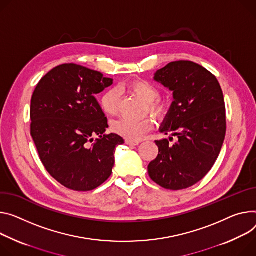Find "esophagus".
<instances>
[{
    "mask_svg": "<svg viewBox=\"0 0 256 256\" xmlns=\"http://www.w3.org/2000/svg\"><path fill=\"white\" fill-rule=\"evenodd\" d=\"M126 145H130V146H136L140 144V142L138 141H130V140H126Z\"/></svg>",
    "mask_w": 256,
    "mask_h": 256,
    "instance_id": "34e87169",
    "label": "esophagus"
}]
</instances>
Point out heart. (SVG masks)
Returning a JSON list of instances; mask_svg holds the SVG:
<instances>
[{
    "label": "heart",
    "instance_id": "1",
    "mask_svg": "<svg viewBox=\"0 0 256 256\" xmlns=\"http://www.w3.org/2000/svg\"><path fill=\"white\" fill-rule=\"evenodd\" d=\"M128 88L136 96L147 102L149 111L162 120L170 112V102L168 99L159 97V90L151 82L144 80H136L128 84ZM100 106L102 110L109 116L118 114L120 108V92L118 90L111 88L106 90L100 99ZM154 128L152 118H147L141 120L130 118H120L112 124V130L122 136L126 140L138 141Z\"/></svg>",
    "mask_w": 256,
    "mask_h": 256
}]
</instances>
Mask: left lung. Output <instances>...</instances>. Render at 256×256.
<instances>
[{
  "label": "left lung",
  "mask_w": 256,
  "mask_h": 256,
  "mask_svg": "<svg viewBox=\"0 0 256 256\" xmlns=\"http://www.w3.org/2000/svg\"><path fill=\"white\" fill-rule=\"evenodd\" d=\"M154 80L174 92V102L160 132L178 138L155 141L158 155L148 166L153 182L182 190L201 180L216 164L226 130L224 94L216 78L192 61H174Z\"/></svg>",
  "instance_id": "8db88e82"
}]
</instances>
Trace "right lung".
Here are the masks:
<instances>
[{"label":"right lung","instance_id":"1","mask_svg":"<svg viewBox=\"0 0 256 256\" xmlns=\"http://www.w3.org/2000/svg\"><path fill=\"white\" fill-rule=\"evenodd\" d=\"M112 82L99 72L66 63L42 78L34 92L30 134L44 168L67 189L92 191L111 176L115 148L124 141L105 134L107 118L95 96Z\"/></svg>","mask_w":256,"mask_h":256}]
</instances>
